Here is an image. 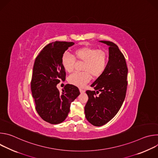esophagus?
Returning a JSON list of instances; mask_svg holds the SVG:
<instances>
[{"instance_id":"34e87169","label":"esophagus","mask_w":158,"mask_h":158,"mask_svg":"<svg viewBox=\"0 0 158 158\" xmlns=\"http://www.w3.org/2000/svg\"><path fill=\"white\" fill-rule=\"evenodd\" d=\"M79 91H80V93H84L85 92V90L83 89H81V88L79 89Z\"/></svg>"}]
</instances>
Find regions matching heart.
<instances>
[{"label": "heart", "instance_id": "obj_1", "mask_svg": "<svg viewBox=\"0 0 158 158\" xmlns=\"http://www.w3.org/2000/svg\"><path fill=\"white\" fill-rule=\"evenodd\" d=\"M76 59L83 61L81 73H75L70 75L68 81L70 84L78 87L84 86L91 79L99 77L105 70L108 56L107 52L102 49H96L91 47H83L74 52ZM74 58L69 54H64L61 59V64L64 70L67 73L73 71L74 66Z\"/></svg>", "mask_w": 158, "mask_h": 158}]
</instances>
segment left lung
Segmentation results:
<instances>
[{"label": "left lung", "instance_id": "8db88e82", "mask_svg": "<svg viewBox=\"0 0 158 158\" xmlns=\"http://www.w3.org/2000/svg\"><path fill=\"white\" fill-rule=\"evenodd\" d=\"M99 42L109 46V61L104 71L91 85L94 91H86L89 99L84 107L87 120L95 126L104 125L116 115L124 101L127 85L128 69L124 55L114 43Z\"/></svg>", "mask_w": 158, "mask_h": 158}]
</instances>
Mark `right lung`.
I'll list each match as a JSON object with an SVG mask.
<instances>
[{
  "label": "right lung",
  "mask_w": 158,
  "mask_h": 158,
  "mask_svg": "<svg viewBox=\"0 0 158 158\" xmlns=\"http://www.w3.org/2000/svg\"><path fill=\"white\" fill-rule=\"evenodd\" d=\"M73 42L55 41L48 44L35 58L31 80V91L40 117L50 124L63 122L70 111L71 104L80 94L77 87L66 84L62 93L57 88L65 79L61 59Z\"/></svg>",
  "instance_id": "obj_1"
}]
</instances>
